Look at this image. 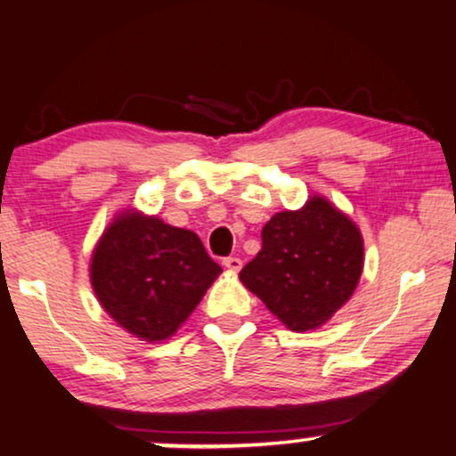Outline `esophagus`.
Masks as SVG:
<instances>
[{"label": "esophagus", "mask_w": 456, "mask_h": 456, "mask_svg": "<svg viewBox=\"0 0 456 456\" xmlns=\"http://www.w3.org/2000/svg\"><path fill=\"white\" fill-rule=\"evenodd\" d=\"M223 265L224 267H227L229 271H240L241 269V258H238V256H227L223 261Z\"/></svg>", "instance_id": "1"}]
</instances>
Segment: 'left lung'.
Wrapping results in <instances>:
<instances>
[{
  "label": "left lung",
  "mask_w": 456,
  "mask_h": 456,
  "mask_svg": "<svg viewBox=\"0 0 456 456\" xmlns=\"http://www.w3.org/2000/svg\"><path fill=\"white\" fill-rule=\"evenodd\" d=\"M240 280L290 330H314L354 295L364 265L360 229L324 198L271 216Z\"/></svg>",
  "instance_id": "obj_1"
}]
</instances>
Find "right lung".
<instances>
[{"instance_id": "add662e5", "label": "right lung", "mask_w": 456, "mask_h": 456, "mask_svg": "<svg viewBox=\"0 0 456 456\" xmlns=\"http://www.w3.org/2000/svg\"><path fill=\"white\" fill-rule=\"evenodd\" d=\"M221 271L193 232L126 212L96 244L90 280L119 326L155 343L181 328Z\"/></svg>"}]
</instances>
